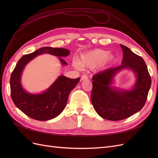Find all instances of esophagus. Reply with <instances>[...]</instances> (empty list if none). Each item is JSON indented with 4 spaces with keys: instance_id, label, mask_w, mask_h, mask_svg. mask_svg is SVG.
<instances>
[{
    "instance_id": "1",
    "label": "esophagus",
    "mask_w": 158,
    "mask_h": 158,
    "mask_svg": "<svg viewBox=\"0 0 158 158\" xmlns=\"http://www.w3.org/2000/svg\"><path fill=\"white\" fill-rule=\"evenodd\" d=\"M88 80V76L86 75H82L81 76V80Z\"/></svg>"
}]
</instances>
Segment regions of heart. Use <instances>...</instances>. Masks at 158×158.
<instances>
[{
	"label": "heart",
	"mask_w": 158,
	"mask_h": 158,
	"mask_svg": "<svg viewBox=\"0 0 158 158\" xmlns=\"http://www.w3.org/2000/svg\"><path fill=\"white\" fill-rule=\"evenodd\" d=\"M109 51L103 49H94L82 53L80 56L79 63L75 62L74 63L76 68L87 67L93 69L98 67L100 64H106L111 62L114 57L108 55Z\"/></svg>",
	"instance_id": "heart-1"
}]
</instances>
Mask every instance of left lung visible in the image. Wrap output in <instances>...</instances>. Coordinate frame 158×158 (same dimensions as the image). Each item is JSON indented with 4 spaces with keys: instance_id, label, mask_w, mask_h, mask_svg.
Listing matches in <instances>:
<instances>
[{
    "instance_id": "1",
    "label": "left lung",
    "mask_w": 158,
    "mask_h": 158,
    "mask_svg": "<svg viewBox=\"0 0 158 158\" xmlns=\"http://www.w3.org/2000/svg\"><path fill=\"white\" fill-rule=\"evenodd\" d=\"M120 45L123 52L121 65L99 72L92 77L93 107L100 117L109 121L123 120L140 111L151 86V78L144 59L127 47ZM125 69L132 70L136 76L131 90L112 85L115 76Z\"/></svg>"
}]
</instances>
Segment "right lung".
Returning <instances> with one entry per match:
<instances>
[{"label":"right lung","mask_w":158,"mask_h":158,"mask_svg":"<svg viewBox=\"0 0 158 158\" xmlns=\"http://www.w3.org/2000/svg\"><path fill=\"white\" fill-rule=\"evenodd\" d=\"M49 54L58 57L67 56L70 51L63 48L44 47L22 56L10 76V92L15 106L26 115L37 121H45L56 117L63 112L69 95L80 80L60 76L51 86L40 94H30L23 88L21 83L22 72L27 63L38 55ZM62 65L66 62L59 58Z\"/></svg>","instance_id":"right-lung-1"}]
</instances>
